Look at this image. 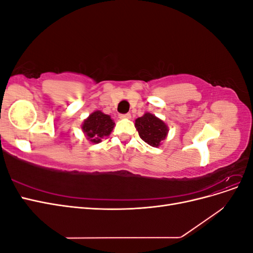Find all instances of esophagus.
Here are the masks:
<instances>
[{
	"instance_id": "esophagus-1",
	"label": "esophagus",
	"mask_w": 253,
	"mask_h": 253,
	"mask_svg": "<svg viewBox=\"0 0 253 253\" xmlns=\"http://www.w3.org/2000/svg\"><path fill=\"white\" fill-rule=\"evenodd\" d=\"M119 117H120V118H125V119H129V118H131V114H129V113L120 114Z\"/></svg>"
}]
</instances>
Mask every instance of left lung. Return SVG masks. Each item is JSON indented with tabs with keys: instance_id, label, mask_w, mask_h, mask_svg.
<instances>
[{
	"instance_id": "obj_1",
	"label": "left lung",
	"mask_w": 253,
	"mask_h": 253,
	"mask_svg": "<svg viewBox=\"0 0 253 253\" xmlns=\"http://www.w3.org/2000/svg\"><path fill=\"white\" fill-rule=\"evenodd\" d=\"M135 127L140 138L152 147H158L168 133V126L165 122L150 113H145L142 117L137 118Z\"/></svg>"
}]
</instances>
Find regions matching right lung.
Wrapping results in <instances>:
<instances>
[{
    "instance_id": "obj_1",
    "label": "right lung",
    "mask_w": 253,
    "mask_h": 253,
    "mask_svg": "<svg viewBox=\"0 0 253 253\" xmlns=\"http://www.w3.org/2000/svg\"><path fill=\"white\" fill-rule=\"evenodd\" d=\"M114 121L109 115L103 114L100 111H96L90 114L82 125L83 132L87 136V139L93 143L101 141L104 136H109L114 128Z\"/></svg>"
}]
</instances>
